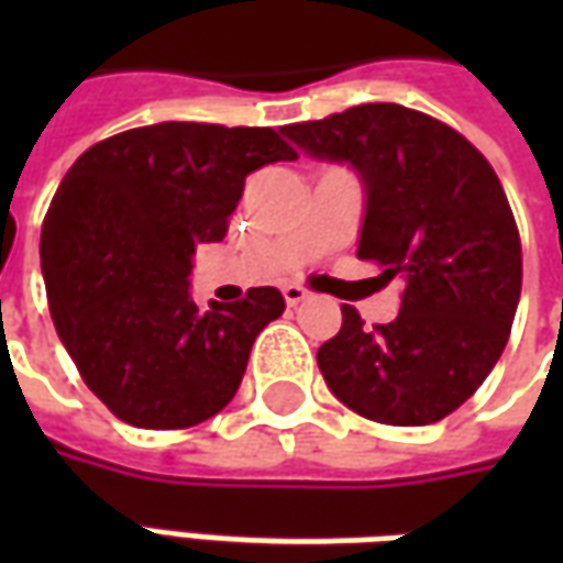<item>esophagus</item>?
I'll return each instance as SVG.
<instances>
[{
  "label": "esophagus",
  "mask_w": 563,
  "mask_h": 563,
  "mask_svg": "<svg viewBox=\"0 0 563 563\" xmlns=\"http://www.w3.org/2000/svg\"><path fill=\"white\" fill-rule=\"evenodd\" d=\"M283 298H286V305L289 307H298L301 301L310 298V292H307L305 286H295V283H289V286H283Z\"/></svg>",
  "instance_id": "1"
}]
</instances>
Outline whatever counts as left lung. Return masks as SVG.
<instances>
[{
    "instance_id": "left-lung-1",
    "label": "left lung",
    "mask_w": 563,
    "mask_h": 563,
    "mask_svg": "<svg viewBox=\"0 0 563 563\" xmlns=\"http://www.w3.org/2000/svg\"><path fill=\"white\" fill-rule=\"evenodd\" d=\"M283 135L358 174V258L404 280L401 313L374 331L341 307V331L317 353L329 389L374 422H440L492 374L519 307V229L495 168L455 129L395 102L355 104Z\"/></svg>"
}]
</instances>
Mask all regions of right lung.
Returning a JSON list of instances; mask_svg holds the SVG:
<instances>
[{
    "instance_id": "right-lung-1",
    "label": "right lung",
    "mask_w": 563,
    "mask_h": 563,
    "mask_svg": "<svg viewBox=\"0 0 563 563\" xmlns=\"http://www.w3.org/2000/svg\"><path fill=\"white\" fill-rule=\"evenodd\" d=\"M292 159L274 129L156 123L92 144L68 168L44 217L42 274L59 341L117 419L189 428L232 401L286 301L258 286L201 310L192 256L225 238L246 174Z\"/></svg>"
}]
</instances>
